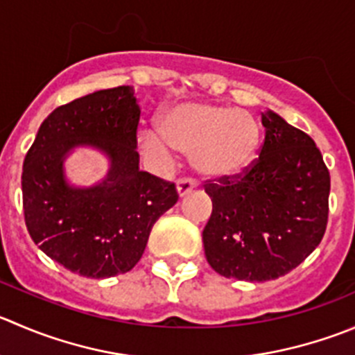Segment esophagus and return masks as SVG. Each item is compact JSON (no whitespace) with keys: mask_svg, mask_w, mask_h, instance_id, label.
<instances>
[{"mask_svg":"<svg viewBox=\"0 0 355 355\" xmlns=\"http://www.w3.org/2000/svg\"><path fill=\"white\" fill-rule=\"evenodd\" d=\"M194 189H196V182L192 180V178H180L177 184V191H178V196H180V198L187 196L189 192L194 191Z\"/></svg>","mask_w":355,"mask_h":355,"instance_id":"34e87169","label":"esophagus"}]
</instances>
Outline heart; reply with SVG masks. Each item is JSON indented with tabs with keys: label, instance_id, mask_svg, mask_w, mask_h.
<instances>
[{
	"label": "heart",
	"instance_id": "heart-1",
	"mask_svg": "<svg viewBox=\"0 0 355 355\" xmlns=\"http://www.w3.org/2000/svg\"><path fill=\"white\" fill-rule=\"evenodd\" d=\"M157 133L168 147L191 156L194 170L209 178L244 173L261 147V126L251 112L211 102L171 105L157 119ZM140 147L147 156H168L153 133L140 137Z\"/></svg>",
	"mask_w": 355,
	"mask_h": 355
}]
</instances>
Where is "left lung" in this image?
<instances>
[{"label":"left lung","instance_id":"1","mask_svg":"<svg viewBox=\"0 0 355 355\" xmlns=\"http://www.w3.org/2000/svg\"><path fill=\"white\" fill-rule=\"evenodd\" d=\"M265 140L244 173L206 184L213 209L205 254L220 276L277 279L318 248L328 223L329 171L315 142L279 114H261Z\"/></svg>","mask_w":355,"mask_h":355}]
</instances>
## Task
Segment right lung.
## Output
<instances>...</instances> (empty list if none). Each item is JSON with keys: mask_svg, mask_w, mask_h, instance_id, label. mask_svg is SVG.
Instances as JSON below:
<instances>
[{"mask_svg": "<svg viewBox=\"0 0 355 355\" xmlns=\"http://www.w3.org/2000/svg\"><path fill=\"white\" fill-rule=\"evenodd\" d=\"M139 121L132 86L95 92L55 109L27 150V230L71 272L104 279L132 270L156 220L178 201L175 184L139 170ZM79 145L98 148L112 161L108 177L94 188H72L63 177V159Z\"/></svg>", "mask_w": 355, "mask_h": 355, "instance_id": "add662e5", "label": "right lung"}]
</instances>
